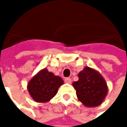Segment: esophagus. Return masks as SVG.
<instances>
[{
	"mask_svg": "<svg viewBox=\"0 0 127 127\" xmlns=\"http://www.w3.org/2000/svg\"><path fill=\"white\" fill-rule=\"evenodd\" d=\"M65 81L66 82V83H71V79L70 78H65Z\"/></svg>",
	"mask_w": 127,
	"mask_h": 127,
	"instance_id": "34e87169",
	"label": "esophagus"
}]
</instances>
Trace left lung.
<instances>
[{
    "label": "left lung",
    "instance_id": "1",
    "mask_svg": "<svg viewBox=\"0 0 127 127\" xmlns=\"http://www.w3.org/2000/svg\"><path fill=\"white\" fill-rule=\"evenodd\" d=\"M78 81L73 82L78 100L86 107L99 106L107 94V86L100 74L89 67L79 72Z\"/></svg>",
    "mask_w": 127,
    "mask_h": 127
}]
</instances>
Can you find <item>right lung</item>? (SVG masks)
I'll return each instance as SVG.
<instances>
[{
	"label": "right lung",
	"mask_w": 127,
	"mask_h": 127,
	"mask_svg": "<svg viewBox=\"0 0 127 127\" xmlns=\"http://www.w3.org/2000/svg\"><path fill=\"white\" fill-rule=\"evenodd\" d=\"M63 83L60 77L44 68L29 81L27 88L34 100L45 103L57 94L59 88Z\"/></svg>",
	"instance_id": "1"
}]
</instances>
